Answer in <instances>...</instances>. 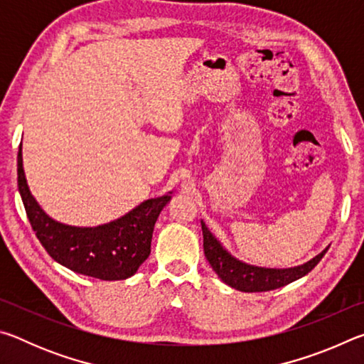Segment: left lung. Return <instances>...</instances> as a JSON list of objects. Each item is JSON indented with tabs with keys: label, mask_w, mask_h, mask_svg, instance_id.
I'll return each instance as SVG.
<instances>
[{
	"label": "left lung",
	"mask_w": 364,
	"mask_h": 364,
	"mask_svg": "<svg viewBox=\"0 0 364 364\" xmlns=\"http://www.w3.org/2000/svg\"><path fill=\"white\" fill-rule=\"evenodd\" d=\"M202 225V234H204V254L208 263L212 264L218 278L232 289L241 292H267L274 291L282 286L291 284V282L304 278L305 274L316 267L319 260L324 257L328 249L318 254L310 262L294 268H260L254 264H247L236 257H232L213 234L208 231L204 221Z\"/></svg>",
	"instance_id": "8db88e82"
}]
</instances>
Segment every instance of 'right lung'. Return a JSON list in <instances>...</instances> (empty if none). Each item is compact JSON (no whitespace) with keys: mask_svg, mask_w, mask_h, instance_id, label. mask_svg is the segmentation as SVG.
I'll list each match as a JSON object with an SVG mask.
<instances>
[{"mask_svg":"<svg viewBox=\"0 0 364 364\" xmlns=\"http://www.w3.org/2000/svg\"><path fill=\"white\" fill-rule=\"evenodd\" d=\"M17 184L27 217L43 247L54 260L75 273L102 281L127 279L151 254L154 225L168 204L171 193L144 200L122 218L95 228L69 226L48 217L28 189L17 154Z\"/></svg>","mask_w":364,"mask_h":364,"instance_id":"add662e5","label":"right lung"}]
</instances>
